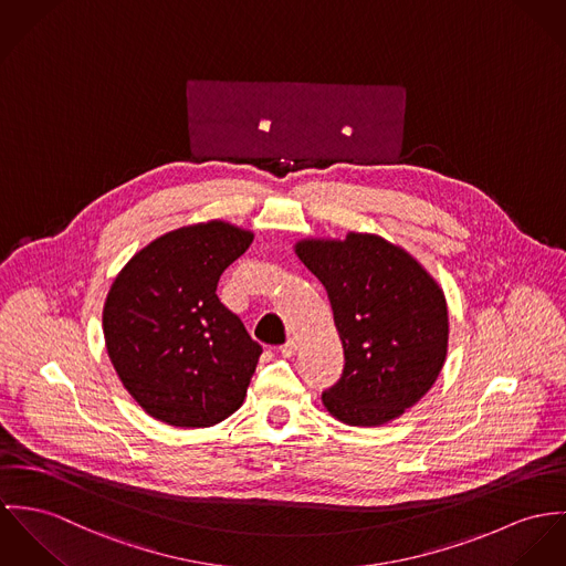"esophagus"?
<instances>
[{"mask_svg": "<svg viewBox=\"0 0 566 566\" xmlns=\"http://www.w3.org/2000/svg\"><path fill=\"white\" fill-rule=\"evenodd\" d=\"M295 352H297V343H295L293 338H289V340L280 347V354H282L284 358H293V356H295Z\"/></svg>", "mask_w": 566, "mask_h": 566, "instance_id": "1", "label": "esophagus"}]
</instances>
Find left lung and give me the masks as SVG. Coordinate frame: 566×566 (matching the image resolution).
Returning <instances> with one entry per match:
<instances>
[{
	"label": "left lung",
	"mask_w": 566,
	"mask_h": 566,
	"mask_svg": "<svg viewBox=\"0 0 566 566\" xmlns=\"http://www.w3.org/2000/svg\"><path fill=\"white\" fill-rule=\"evenodd\" d=\"M300 260L327 291L345 367L323 390L347 426H381L412 408L437 381L447 354V304L410 255L374 234L302 241Z\"/></svg>",
	"instance_id": "obj_1"
}]
</instances>
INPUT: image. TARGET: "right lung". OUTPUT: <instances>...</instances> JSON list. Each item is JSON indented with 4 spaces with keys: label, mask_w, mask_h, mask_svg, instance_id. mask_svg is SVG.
I'll list each match as a JSON object with an SVG mask.
<instances>
[{
    "label": "right lung",
    "mask_w": 566,
    "mask_h": 566,
    "mask_svg": "<svg viewBox=\"0 0 566 566\" xmlns=\"http://www.w3.org/2000/svg\"><path fill=\"white\" fill-rule=\"evenodd\" d=\"M252 239L223 221L180 228L136 253L113 282L108 356L154 419L210 428L241 408L262 347L219 302L217 284Z\"/></svg>",
    "instance_id": "add662e5"
}]
</instances>
